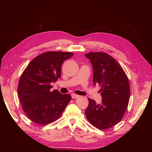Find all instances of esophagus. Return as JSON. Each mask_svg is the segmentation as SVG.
Instances as JSON below:
<instances>
[{"label": "esophagus", "instance_id": "obj_1", "mask_svg": "<svg viewBox=\"0 0 152 152\" xmlns=\"http://www.w3.org/2000/svg\"><path fill=\"white\" fill-rule=\"evenodd\" d=\"M80 96L79 95H77V94H72V98L73 99H75V98H79Z\"/></svg>", "mask_w": 152, "mask_h": 152}]
</instances>
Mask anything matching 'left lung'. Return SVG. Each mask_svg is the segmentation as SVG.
<instances>
[{
	"mask_svg": "<svg viewBox=\"0 0 152 152\" xmlns=\"http://www.w3.org/2000/svg\"><path fill=\"white\" fill-rule=\"evenodd\" d=\"M93 66L94 85L99 84L102 96L101 104L88 98L86 115L99 129H107L120 122L127 108L130 97L128 78L118 63L107 53L86 54Z\"/></svg>",
	"mask_w": 152,
	"mask_h": 152,
	"instance_id": "1",
	"label": "left lung"
}]
</instances>
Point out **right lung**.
<instances>
[{
  "label": "right lung",
  "mask_w": 152,
  "mask_h": 152,
  "mask_svg": "<svg viewBox=\"0 0 152 152\" xmlns=\"http://www.w3.org/2000/svg\"><path fill=\"white\" fill-rule=\"evenodd\" d=\"M70 52L49 51L35 58L23 72L18 87L22 108L31 121L41 125L54 122L72 99L69 94L50 91V84L61 77L63 61Z\"/></svg>",
  "instance_id": "1"
}]
</instances>
